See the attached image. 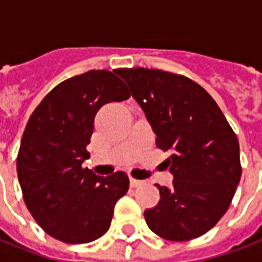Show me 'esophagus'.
Segmentation results:
<instances>
[{
  "mask_svg": "<svg viewBox=\"0 0 262 262\" xmlns=\"http://www.w3.org/2000/svg\"><path fill=\"white\" fill-rule=\"evenodd\" d=\"M129 184H131V187L137 188V187H141V186H143V184H145V182H143V180L131 179L129 180Z\"/></svg>",
  "mask_w": 262,
  "mask_h": 262,
  "instance_id": "34e87169",
  "label": "esophagus"
}]
</instances>
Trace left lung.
<instances>
[{"label": "left lung", "mask_w": 262, "mask_h": 262, "mask_svg": "<svg viewBox=\"0 0 262 262\" xmlns=\"http://www.w3.org/2000/svg\"><path fill=\"white\" fill-rule=\"evenodd\" d=\"M156 134L173 180L145 210L154 234L190 241L213 228L230 206L242 168L238 138L208 91L191 79L147 68L120 70Z\"/></svg>", "instance_id": "8db88e82"}]
</instances>
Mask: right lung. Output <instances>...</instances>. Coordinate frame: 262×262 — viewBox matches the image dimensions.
<instances>
[{
	"instance_id": "1",
	"label": "right lung",
	"mask_w": 262,
	"mask_h": 262,
	"mask_svg": "<svg viewBox=\"0 0 262 262\" xmlns=\"http://www.w3.org/2000/svg\"><path fill=\"white\" fill-rule=\"evenodd\" d=\"M129 95L113 72L89 71L54 87L32 112L17 176L30 213L50 236L89 243L109 230L115 205L128 191V176L119 171L103 178L82 164L90 157L86 146L99 108Z\"/></svg>"
}]
</instances>
